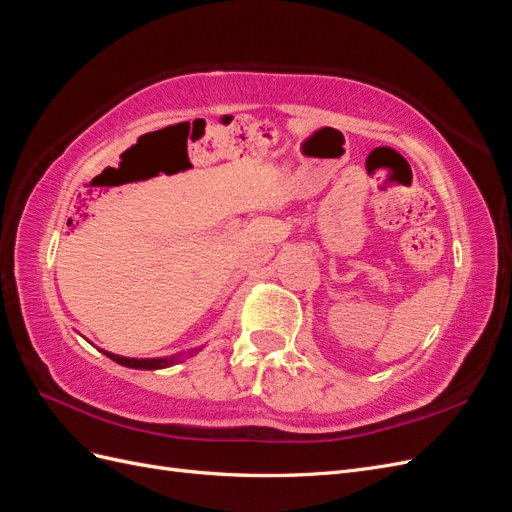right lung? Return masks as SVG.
Returning <instances> with one entry per match:
<instances>
[{
    "label": "right lung",
    "instance_id": "add662e5",
    "mask_svg": "<svg viewBox=\"0 0 512 512\" xmlns=\"http://www.w3.org/2000/svg\"><path fill=\"white\" fill-rule=\"evenodd\" d=\"M104 354L108 356V359H113L115 363L132 367V369H160V367H168L175 361V359H126V356H117L111 352H104Z\"/></svg>",
    "mask_w": 512,
    "mask_h": 512
}]
</instances>
